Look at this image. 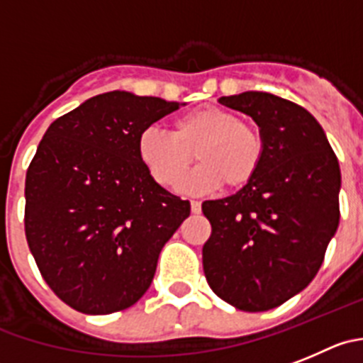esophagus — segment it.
Masks as SVG:
<instances>
[{
	"instance_id": "1",
	"label": "esophagus",
	"mask_w": 363,
	"mask_h": 363,
	"mask_svg": "<svg viewBox=\"0 0 363 363\" xmlns=\"http://www.w3.org/2000/svg\"><path fill=\"white\" fill-rule=\"evenodd\" d=\"M202 211V204L199 201H191V213L193 215H199Z\"/></svg>"
}]
</instances>
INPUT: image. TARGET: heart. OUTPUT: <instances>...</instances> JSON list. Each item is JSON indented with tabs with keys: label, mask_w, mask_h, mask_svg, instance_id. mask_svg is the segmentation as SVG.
Wrapping results in <instances>:
<instances>
[{
	"label": "heart",
	"mask_w": 363,
	"mask_h": 363,
	"mask_svg": "<svg viewBox=\"0 0 363 363\" xmlns=\"http://www.w3.org/2000/svg\"><path fill=\"white\" fill-rule=\"evenodd\" d=\"M199 168L182 182V189L208 193L223 182L229 188L249 184L263 164L265 143L252 123L240 121L222 107H201L172 123V134L148 127L138 138V155L157 184L175 188L193 159Z\"/></svg>",
	"instance_id": "obj_1"
}]
</instances>
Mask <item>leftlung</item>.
<instances>
[{
    "instance_id": "obj_1",
    "label": "left lung",
    "mask_w": 363,
    "mask_h": 363,
    "mask_svg": "<svg viewBox=\"0 0 363 363\" xmlns=\"http://www.w3.org/2000/svg\"><path fill=\"white\" fill-rule=\"evenodd\" d=\"M259 127L258 175L229 197L206 201L211 236L202 249L213 292L243 311H267L304 290L340 220V166L304 107L259 91L222 96Z\"/></svg>"
}]
</instances>
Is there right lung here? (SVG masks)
<instances>
[{
    "instance_id": "obj_1",
    "label": "right lung",
    "mask_w": 363,
    "mask_h": 363,
    "mask_svg": "<svg viewBox=\"0 0 363 363\" xmlns=\"http://www.w3.org/2000/svg\"><path fill=\"white\" fill-rule=\"evenodd\" d=\"M179 101L96 94L57 118L26 172L25 231L50 289L74 310L105 315L143 297L159 252L189 216L138 155V138Z\"/></svg>"
}]
</instances>
